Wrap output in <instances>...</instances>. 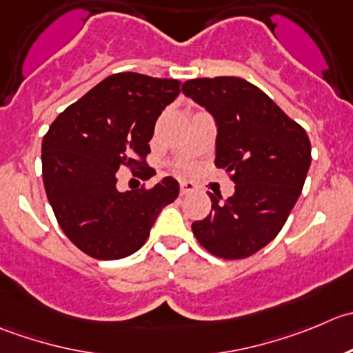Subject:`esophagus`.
<instances>
[{"label":"esophagus","mask_w":353,"mask_h":353,"mask_svg":"<svg viewBox=\"0 0 353 353\" xmlns=\"http://www.w3.org/2000/svg\"><path fill=\"white\" fill-rule=\"evenodd\" d=\"M195 190V185L192 181H180V194L181 195H187L192 194Z\"/></svg>","instance_id":"obj_1"}]
</instances>
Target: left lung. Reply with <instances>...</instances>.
<instances>
[{
	"mask_svg": "<svg viewBox=\"0 0 353 353\" xmlns=\"http://www.w3.org/2000/svg\"><path fill=\"white\" fill-rule=\"evenodd\" d=\"M185 96L218 125L216 168L228 173L235 194L192 223L197 242L216 257L245 259L280 233L302 192L310 166L305 130L266 92L239 77L187 80Z\"/></svg>",
	"mask_w": 353,
	"mask_h": 353,
	"instance_id": "obj_1",
	"label": "left lung"
}]
</instances>
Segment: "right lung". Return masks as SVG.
Returning a JSON list of instances; mask_svg holds the SVG:
<instances>
[{
	"instance_id": "obj_1",
	"label": "right lung",
	"mask_w": 353,
	"mask_h": 353,
	"mask_svg": "<svg viewBox=\"0 0 353 353\" xmlns=\"http://www.w3.org/2000/svg\"><path fill=\"white\" fill-rule=\"evenodd\" d=\"M180 92L175 79L113 73L70 104L43 139V181L59 228L83 254L113 261L137 252L178 181L117 188L118 170L145 168L156 120Z\"/></svg>"
}]
</instances>
